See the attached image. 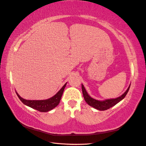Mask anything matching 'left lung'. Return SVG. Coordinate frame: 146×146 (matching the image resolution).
I'll use <instances>...</instances> for the list:
<instances>
[{
    "instance_id": "8db88e82",
    "label": "left lung",
    "mask_w": 146,
    "mask_h": 146,
    "mask_svg": "<svg viewBox=\"0 0 146 146\" xmlns=\"http://www.w3.org/2000/svg\"><path fill=\"white\" fill-rule=\"evenodd\" d=\"M130 84L129 85V88H128L126 91L122 95H121L120 96H119L117 98H112V99H108V100H105L103 101L97 100L94 99L93 98H91L90 95L88 94V92L86 91L84 86H83L82 84V91L83 96H84L86 102L89 105L93 107V108L95 109L98 110L104 111L111 108L112 106L117 105L118 103H119L120 101L122 100L123 98L125 97L128 91H129L130 89Z\"/></svg>"
}]
</instances>
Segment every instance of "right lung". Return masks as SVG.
I'll list each match as a JSON object with an SVG mask.
<instances>
[{
    "mask_svg": "<svg viewBox=\"0 0 146 146\" xmlns=\"http://www.w3.org/2000/svg\"><path fill=\"white\" fill-rule=\"evenodd\" d=\"M67 82L64 85L60 90L58 91V93L54 96L51 97L49 99L43 100H28L23 99L21 97L19 94L16 91L17 96L19 98V100L21 101L23 104L28 106L31 108L41 112H48L57 106L60 102L61 98L64 91V89L66 86Z\"/></svg>",
    "mask_w": 146,
    "mask_h": 146,
    "instance_id": "1",
    "label": "right lung"
}]
</instances>
